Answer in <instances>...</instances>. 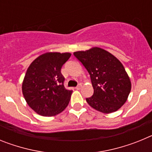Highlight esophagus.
<instances>
[{
  "label": "esophagus",
  "mask_w": 152,
  "mask_h": 152,
  "mask_svg": "<svg viewBox=\"0 0 152 152\" xmlns=\"http://www.w3.org/2000/svg\"><path fill=\"white\" fill-rule=\"evenodd\" d=\"M81 88H82V84H79L78 85H77V87H76V88H76V89H77V90H80Z\"/></svg>",
  "instance_id": "1"
}]
</instances>
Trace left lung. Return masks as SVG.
Listing matches in <instances>:
<instances>
[{"mask_svg":"<svg viewBox=\"0 0 152 152\" xmlns=\"http://www.w3.org/2000/svg\"><path fill=\"white\" fill-rule=\"evenodd\" d=\"M91 76L94 94L88 103L99 112H116L126 102L132 84L123 64L110 52L99 47L74 52Z\"/></svg>","mask_w":152,"mask_h":152,"instance_id":"8db88e82","label":"left lung"}]
</instances>
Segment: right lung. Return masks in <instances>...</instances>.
<instances>
[{"label":"right lung","mask_w":152,"mask_h":152,"mask_svg":"<svg viewBox=\"0 0 152 152\" xmlns=\"http://www.w3.org/2000/svg\"><path fill=\"white\" fill-rule=\"evenodd\" d=\"M72 54L46 52L31 63L22 84V92L33 110L42 116H54L69 103L72 91L65 89L61 68Z\"/></svg>","instance_id":"obj_1"}]
</instances>
